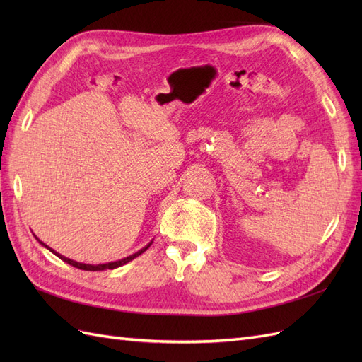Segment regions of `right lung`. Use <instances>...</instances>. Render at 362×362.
<instances>
[{"instance_id": "1", "label": "right lung", "mask_w": 362, "mask_h": 362, "mask_svg": "<svg viewBox=\"0 0 362 362\" xmlns=\"http://www.w3.org/2000/svg\"><path fill=\"white\" fill-rule=\"evenodd\" d=\"M42 243V242H40ZM43 245V243H42ZM45 247H48L47 245H43ZM151 245H148L146 247H144L141 250H139V252H136V254H133V255H129V257H127V258H124V259H119V261H115V262H107V264H98V266H92V264H83V262H76V261H72V259H69V258H66V257H63V255H60V254H57V252H54L52 249H49L52 254H56L60 259H63L64 262H68V264H71V266H74V267H76V269H81V270H90V272H96V270H107V269H116V267H120V266H124V264H127V262H129L131 259H134V258H137L139 255H141L144 254V252Z\"/></svg>"}]
</instances>
